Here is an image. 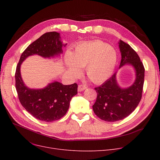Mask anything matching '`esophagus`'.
<instances>
[{
  "label": "esophagus",
  "instance_id": "34e87169",
  "mask_svg": "<svg viewBox=\"0 0 160 160\" xmlns=\"http://www.w3.org/2000/svg\"><path fill=\"white\" fill-rule=\"evenodd\" d=\"M87 89V87L86 86H84V85H79L78 86V91H79V92H80V91H83V90H85V89Z\"/></svg>",
  "mask_w": 160,
  "mask_h": 160
}]
</instances>
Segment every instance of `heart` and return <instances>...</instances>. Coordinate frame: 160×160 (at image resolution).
<instances>
[{
    "label": "heart",
    "mask_w": 160,
    "mask_h": 160,
    "mask_svg": "<svg viewBox=\"0 0 160 160\" xmlns=\"http://www.w3.org/2000/svg\"><path fill=\"white\" fill-rule=\"evenodd\" d=\"M117 58V52L112 47L100 41H93L78 45L72 53L67 52L65 62L73 77H78L80 68L84 67L85 74L91 82L100 83L110 78Z\"/></svg>",
    "instance_id": "heart-1"
}]
</instances>
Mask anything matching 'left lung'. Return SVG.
Here are the masks:
<instances>
[{
    "label": "left lung",
    "mask_w": 160,
    "mask_h": 160,
    "mask_svg": "<svg viewBox=\"0 0 160 160\" xmlns=\"http://www.w3.org/2000/svg\"><path fill=\"white\" fill-rule=\"evenodd\" d=\"M121 53L119 68L128 65L136 73L132 85L127 88H121L117 83L116 73L102 84L95 88L97 100L93 106L95 115L108 122L120 121L131 114L138 106L142 97L144 83L145 68L136 52L122 40L119 42Z\"/></svg>",
    "instance_id": "left-lung-1"
}]
</instances>
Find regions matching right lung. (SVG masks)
<instances>
[{
  "label": "right lung",
  "instance_id": "right-lung-1",
  "mask_svg": "<svg viewBox=\"0 0 160 160\" xmlns=\"http://www.w3.org/2000/svg\"><path fill=\"white\" fill-rule=\"evenodd\" d=\"M60 33H44L30 44L22 53L15 71V88L22 106L38 120L52 122L61 119L69 108L71 98L77 94L78 85H63L54 81L42 89H30L24 84L21 74V65L30 56L45 58L60 56L63 52Z\"/></svg>",
  "mask_w": 160,
  "mask_h": 160
}]
</instances>
